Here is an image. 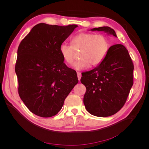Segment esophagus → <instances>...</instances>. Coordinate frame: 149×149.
Instances as JSON below:
<instances>
[{"instance_id": "esophagus-1", "label": "esophagus", "mask_w": 149, "mask_h": 149, "mask_svg": "<svg viewBox=\"0 0 149 149\" xmlns=\"http://www.w3.org/2000/svg\"><path fill=\"white\" fill-rule=\"evenodd\" d=\"M77 76H78V80L80 81L81 78V73H79V72H77Z\"/></svg>"}]
</instances>
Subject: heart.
I'll return each instance as SVG.
<instances>
[{
	"mask_svg": "<svg viewBox=\"0 0 149 149\" xmlns=\"http://www.w3.org/2000/svg\"><path fill=\"white\" fill-rule=\"evenodd\" d=\"M71 45L62 43L59 48L61 57L67 64L71 65L74 60L75 52L80 51L79 60L73 65L78 71L97 66L104 60L109 49V40L104 35L82 32L72 38Z\"/></svg>",
	"mask_w": 149,
	"mask_h": 149,
	"instance_id": "b5f03b06",
	"label": "heart"
}]
</instances>
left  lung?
I'll return each instance as SVG.
<instances>
[{"instance_id":"left-lung-1","label":"left lung","mask_w":149,"mask_h":149,"mask_svg":"<svg viewBox=\"0 0 149 149\" xmlns=\"http://www.w3.org/2000/svg\"><path fill=\"white\" fill-rule=\"evenodd\" d=\"M117 37L109 26L94 28ZM134 65L126 48L120 44L111 46L104 60L95 68L82 73L81 82L86 88L83 102L90 114L108 117L118 112L127 100L133 85Z\"/></svg>"}]
</instances>
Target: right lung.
<instances>
[{"instance_id":"add662e5","label":"right lung","mask_w":149,"mask_h":149,"mask_svg":"<svg viewBox=\"0 0 149 149\" xmlns=\"http://www.w3.org/2000/svg\"><path fill=\"white\" fill-rule=\"evenodd\" d=\"M77 26L39 24L19 45L15 68L19 94L35 115L57 114L78 83L76 72L67 67L59 52L60 45Z\"/></svg>"}]
</instances>
